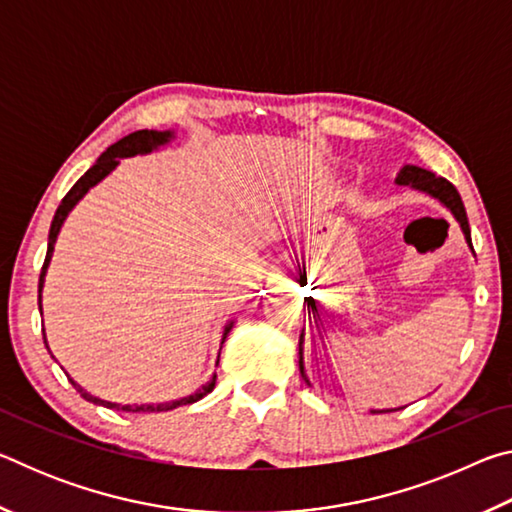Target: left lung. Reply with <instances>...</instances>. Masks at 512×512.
Returning a JSON list of instances; mask_svg holds the SVG:
<instances>
[{
    "mask_svg": "<svg viewBox=\"0 0 512 512\" xmlns=\"http://www.w3.org/2000/svg\"><path fill=\"white\" fill-rule=\"evenodd\" d=\"M397 185H409L413 189H420V192H427L429 196L438 198L440 203H443L449 212L456 216V221L461 223V230L467 239V244L472 248V237H470V223H467V214H465V205L461 201V194L456 192V187L449 183L447 178L443 176H436V173H431L427 169H420V167H413V164H406L402 167V171L397 173L395 178ZM474 250V248H472ZM298 366H300V375L305 377V361H302V339H300V359H298ZM307 381V377H305ZM309 384V381H307ZM397 411V409H393ZM372 413H381V411H372Z\"/></svg>",
    "mask_w": 512,
    "mask_h": 512,
    "instance_id": "left-lung-1",
    "label": "left lung"
}]
</instances>
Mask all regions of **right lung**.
<instances>
[{
	"instance_id": "add662e5",
	"label": "right lung",
	"mask_w": 512,
	"mask_h": 512,
	"mask_svg": "<svg viewBox=\"0 0 512 512\" xmlns=\"http://www.w3.org/2000/svg\"><path fill=\"white\" fill-rule=\"evenodd\" d=\"M171 140V131H164V133H158V131H135L131 135L121 137V140L117 144L108 146L106 151L101 153V158L92 164V167L83 173V176L76 180V185L69 189V192L65 194L63 203L58 205V210L54 214V221H51V230H49V246H47V257H45V264H42V271H40V282H38V305L42 309V284H45V275H47V266L51 262V253H54V244H56V237L60 228H63V221L67 219V214L72 212V207L81 201V198L88 194V189L94 187L99 183V180H103L108 176V173L117 167L119 164V158H131V155H137V153H151L153 149H158V146L167 144ZM42 314V311H40ZM232 329V323L225 325L223 329V339H221V345L223 341L228 339ZM47 345V341H45ZM74 384L76 391L81 393V397H85V400L92 402V404H99V406H106V409H112V411H126V413H160V411H173L178 409V406H185V404H194L201 400V397H205L207 393H212V388L216 384V375L212 377V381L207 386H203L201 391H196L194 395L189 397H180V400H173V402H164V404H117V402H108V400H99V397L90 395L88 391H83V388L76 384L74 379H69Z\"/></svg>"
}]
</instances>
